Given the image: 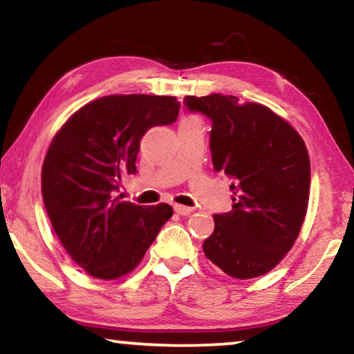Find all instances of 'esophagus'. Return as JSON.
Instances as JSON below:
<instances>
[{"mask_svg": "<svg viewBox=\"0 0 354 354\" xmlns=\"http://www.w3.org/2000/svg\"><path fill=\"white\" fill-rule=\"evenodd\" d=\"M192 207H187V205H180V204H174V212L180 214V216H189L192 212Z\"/></svg>", "mask_w": 354, "mask_h": 354, "instance_id": "obj_1", "label": "esophagus"}]
</instances>
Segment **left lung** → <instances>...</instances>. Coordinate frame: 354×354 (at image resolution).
<instances>
[{
  "instance_id": "8db88e82",
  "label": "left lung",
  "mask_w": 354,
  "mask_h": 354,
  "mask_svg": "<svg viewBox=\"0 0 354 354\" xmlns=\"http://www.w3.org/2000/svg\"><path fill=\"white\" fill-rule=\"evenodd\" d=\"M185 107L210 120L214 169L232 180V210L214 216L216 227L203 243L205 257L236 279L265 274L292 248L306 217V144L258 102L212 93L186 96Z\"/></svg>"
}]
</instances>
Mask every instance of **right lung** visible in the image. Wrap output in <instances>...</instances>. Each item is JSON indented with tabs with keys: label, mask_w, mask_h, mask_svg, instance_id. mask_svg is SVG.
Segmentation results:
<instances>
[{
	"label": "right lung",
	"mask_w": 354,
	"mask_h": 354,
	"mask_svg": "<svg viewBox=\"0 0 354 354\" xmlns=\"http://www.w3.org/2000/svg\"><path fill=\"white\" fill-rule=\"evenodd\" d=\"M173 96L113 95L83 106L53 137L42 167V198L53 230L77 265L100 279L127 274L173 216L168 204L120 201L137 173L140 140L178 119Z\"/></svg>",
	"instance_id": "right-lung-1"
}]
</instances>
